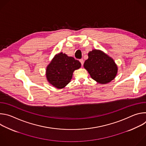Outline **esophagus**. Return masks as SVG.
<instances>
[{"label": "esophagus", "mask_w": 146, "mask_h": 146, "mask_svg": "<svg viewBox=\"0 0 146 146\" xmlns=\"http://www.w3.org/2000/svg\"><path fill=\"white\" fill-rule=\"evenodd\" d=\"M80 62L81 64V66H82L83 65H84V60H83L82 59H80Z\"/></svg>", "instance_id": "34e87169"}]
</instances>
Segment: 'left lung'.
I'll list each match as a JSON object with an SVG mask.
<instances>
[{
  "label": "left lung",
  "instance_id": "left-lung-1",
  "mask_svg": "<svg viewBox=\"0 0 146 146\" xmlns=\"http://www.w3.org/2000/svg\"><path fill=\"white\" fill-rule=\"evenodd\" d=\"M84 67L92 78L100 84H106L113 80L117 73L114 60L103 52L94 50L88 53V59Z\"/></svg>",
  "mask_w": 146,
  "mask_h": 146
}]
</instances>
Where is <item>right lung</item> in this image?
I'll use <instances>...</instances> for the list:
<instances>
[{"label": "right lung", "instance_id": "add662e5", "mask_svg": "<svg viewBox=\"0 0 146 146\" xmlns=\"http://www.w3.org/2000/svg\"><path fill=\"white\" fill-rule=\"evenodd\" d=\"M80 67L78 60L60 52L55 55L47 66V78L55 87L63 88L70 81L74 70Z\"/></svg>", "mask_w": 146, "mask_h": 146}]
</instances>
